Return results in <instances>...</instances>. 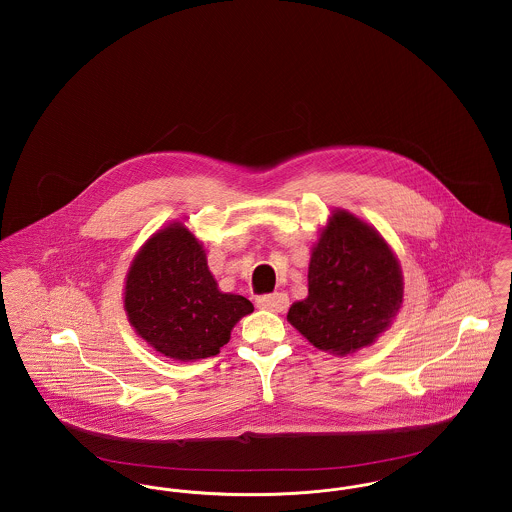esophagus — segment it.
I'll list each match as a JSON object with an SVG mask.
<instances>
[{
	"instance_id": "esophagus-1",
	"label": "esophagus",
	"mask_w": 512,
	"mask_h": 512,
	"mask_svg": "<svg viewBox=\"0 0 512 512\" xmlns=\"http://www.w3.org/2000/svg\"><path fill=\"white\" fill-rule=\"evenodd\" d=\"M257 307L270 313H284L290 307V299L286 293H270L257 299Z\"/></svg>"
}]
</instances>
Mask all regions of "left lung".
Segmentation results:
<instances>
[{"instance_id":"left-lung-1","label":"left lung","mask_w":512,"mask_h":512,"mask_svg":"<svg viewBox=\"0 0 512 512\" xmlns=\"http://www.w3.org/2000/svg\"><path fill=\"white\" fill-rule=\"evenodd\" d=\"M309 295L288 313L320 351L353 355L384 334L403 305V272L384 236L345 209L332 211L309 261Z\"/></svg>"}]
</instances>
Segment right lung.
<instances>
[{
    "label": "right lung",
    "mask_w": 512,
    "mask_h": 512,
    "mask_svg": "<svg viewBox=\"0 0 512 512\" xmlns=\"http://www.w3.org/2000/svg\"><path fill=\"white\" fill-rule=\"evenodd\" d=\"M124 311L136 334L172 361L220 353L249 299L220 292L203 244L184 222L157 230L136 253L124 280Z\"/></svg>",
    "instance_id": "right-lung-1"
}]
</instances>
